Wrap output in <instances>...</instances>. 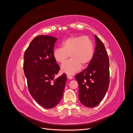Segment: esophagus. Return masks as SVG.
Segmentation results:
<instances>
[{"instance_id":"34e87169","label":"esophagus","mask_w":133,"mask_h":133,"mask_svg":"<svg viewBox=\"0 0 133 133\" xmlns=\"http://www.w3.org/2000/svg\"><path fill=\"white\" fill-rule=\"evenodd\" d=\"M67 78L69 79H72L73 78V77L72 76L70 75H67Z\"/></svg>"}]
</instances>
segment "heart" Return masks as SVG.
Wrapping results in <instances>:
<instances>
[{
  "mask_svg": "<svg viewBox=\"0 0 133 133\" xmlns=\"http://www.w3.org/2000/svg\"><path fill=\"white\" fill-rule=\"evenodd\" d=\"M94 53V44L88 37L71 36L63 41L62 48H57L53 51V57L59 63H64L69 58L71 59L61 66V70L68 74H73L81 69L82 66L88 65L92 59Z\"/></svg>",
  "mask_w": 133,
  "mask_h": 133,
  "instance_id": "b5f03b06",
  "label": "heart"
}]
</instances>
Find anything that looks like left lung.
I'll use <instances>...</instances> for the list:
<instances>
[{"label": "left lung", "mask_w": 133, "mask_h": 133, "mask_svg": "<svg viewBox=\"0 0 133 133\" xmlns=\"http://www.w3.org/2000/svg\"><path fill=\"white\" fill-rule=\"evenodd\" d=\"M96 46L92 60L85 69L76 75L79 84V99L87 107L101 102L109 85V60L105 46L95 35Z\"/></svg>", "instance_id": "8db88e82"}]
</instances>
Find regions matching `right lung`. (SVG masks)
<instances>
[{"instance_id":"obj_1","label":"right lung","mask_w":133,"mask_h":133,"mask_svg":"<svg viewBox=\"0 0 133 133\" xmlns=\"http://www.w3.org/2000/svg\"><path fill=\"white\" fill-rule=\"evenodd\" d=\"M57 38L49 35H39L32 41L24 55V72L28 90L40 105L51 109L62 99L66 81L63 74L54 76L60 67L53 57L54 46Z\"/></svg>"}]
</instances>
